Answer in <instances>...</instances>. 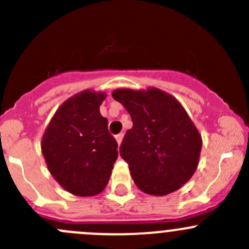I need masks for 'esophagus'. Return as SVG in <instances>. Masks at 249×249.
Wrapping results in <instances>:
<instances>
[{"instance_id": "34e87169", "label": "esophagus", "mask_w": 249, "mask_h": 249, "mask_svg": "<svg viewBox=\"0 0 249 249\" xmlns=\"http://www.w3.org/2000/svg\"><path fill=\"white\" fill-rule=\"evenodd\" d=\"M123 139H124V134H119V135H117V136H115V140H117V143H118V145H120V144H122V142H123Z\"/></svg>"}]
</instances>
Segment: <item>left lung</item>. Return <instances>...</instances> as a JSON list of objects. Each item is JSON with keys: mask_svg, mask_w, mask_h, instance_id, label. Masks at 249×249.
Segmentation results:
<instances>
[{"mask_svg": "<svg viewBox=\"0 0 249 249\" xmlns=\"http://www.w3.org/2000/svg\"><path fill=\"white\" fill-rule=\"evenodd\" d=\"M112 96L132 119L120 145L139 189L164 196L176 192L197 169L202 139L176 97L158 88L115 89Z\"/></svg>", "mask_w": 249, "mask_h": 249, "instance_id": "left-lung-1", "label": "left lung"}]
</instances>
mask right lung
<instances>
[{
	"label": "right lung",
	"instance_id": "add662e5",
	"mask_svg": "<svg viewBox=\"0 0 249 249\" xmlns=\"http://www.w3.org/2000/svg\"><path fill=\"white\" fill-rule=\"evenodd\" d=\"M105 91L87 89L67 99L48 124L42 154L54 179L76 196H94L108 184L117 141L100 113Z\"/></svg>",
	"mask_w": 249,
	"mask_h": 249
}]
</instances>
